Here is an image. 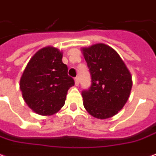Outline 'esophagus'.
Listing matches in <instances>:
<instances>
[{
	"label": "esophagus",
	"mask_w": 156,
	"mask_h": 156,
	"mask_svg": "<svg viewBox=\"0 0 156 156\" xmlns=\"http://www.w3.org/2000/svg\"><path fill=\"white\" fill-rule=\"evenodd\" d=\"M79 83H80V80L78 77H76V78H75V84H76V86H79Z\"/></svg>",
	"instance_id": "esophagus-1"
}]
</instances>
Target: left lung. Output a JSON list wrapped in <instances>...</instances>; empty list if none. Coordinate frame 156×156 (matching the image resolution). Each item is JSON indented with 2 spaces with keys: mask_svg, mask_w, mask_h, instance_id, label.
Here are the masks:
<instances>
[{
  "mask_svg": "<svg viewBox=\"0 0 156 156\" xmlns=\"http://www.w3.org/2000/svg\"><path fill=\"white\" fill-rule=\"evenodd\" d=\"M81 51L89 67L91 86L83 90V105L95 118L114 116L124 107L132 88V76L114 49L104 43L83 47Z\"/></svg>",
  "mask_w": 156,
  "mask_h": 156,
  "instance_id": "8db88e82",
  "label": "left lung"
}]
</instances>
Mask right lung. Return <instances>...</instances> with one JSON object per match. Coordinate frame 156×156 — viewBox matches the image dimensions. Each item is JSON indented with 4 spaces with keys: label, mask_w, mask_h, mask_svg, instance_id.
Instances as JSON below:
<instances>
[{
    "label": "right lung",
    "mask_w": 156,
    "mask_h": 156,
    "mask_svg": "<svg viewBox=\"0 0 156 156\" xmlns=\"http://www.w3.org/2000/svg\"><path fill=\"white\" fill-rule=\"evenodd\" d=\"M63 53L45 46L30 58L20 80L22 97L30 109L41 115H51L65 105L68 90L75 85L62 62Z\"/></svg>",
    "instance_id": "right-lung-1"
}]
</instances>
